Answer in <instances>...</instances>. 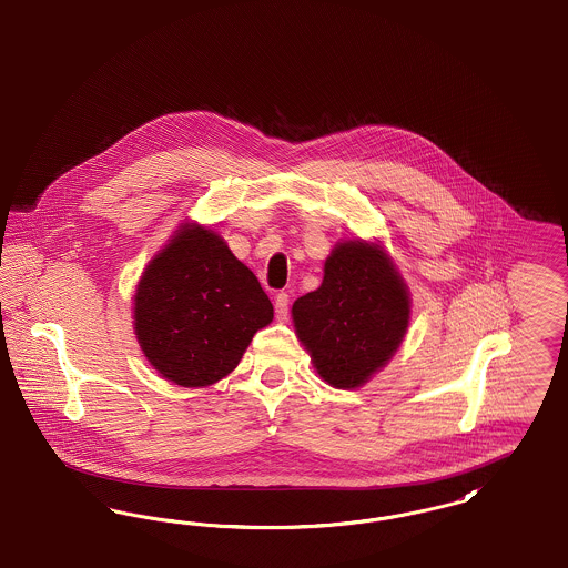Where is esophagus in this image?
<instances>
[{
  "label": "esophagus",
  "mask_w": 568,
  "mask_h": 568,
  "mask_svg": "<svg viewBox=\"0 0 568 568\" xmlns=\"http://www.w3.org/2000/svg\"><path fill=\"white\" fill-rule=\"evenodd\" d=\"M273 305H275L277 321H288V295L286 293H277L275 298H273Z\"/></svg>",
  "instance_id": "1"
}]
</instances>
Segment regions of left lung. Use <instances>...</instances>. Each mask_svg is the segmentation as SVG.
Instances as JSON below:
<instances>
[{
    "label": "left lung",
    "mask_w": 568,
    "mask_h": 568,
    "mask_svg": "<svg viewBox=\"0 0 568 568\" xmlns=\"http://www.w3.org/2000/svg\"><path fill=\"white\" fill-rule=\"evenodd\" d=\"M412 296L377 242H337L321 288L293 303L298 342L333 388H361L384 369L407 335Z\"/></svg>",
    "instance_id": "1"
}]
</instances>
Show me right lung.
Listing matches in <instances>:
<instances>
[{
  "mask_svg": "<svg viewBox=\"0 0 568 568\" xmlns=\"http://www.w3.org/2000/svg\"><path fill=\"white\" fill-rule=\"evenodd\" d=\"M272 321V301L256 275L197 222L173 231L133 295L138 344L150 365L182 388L226 377Z\"/></svg>",
  "mask_w": 568,
  "mask_h": 568,
  "instance_id": "right-lung-1",
  "label": "right lung"
}]
</instances>
